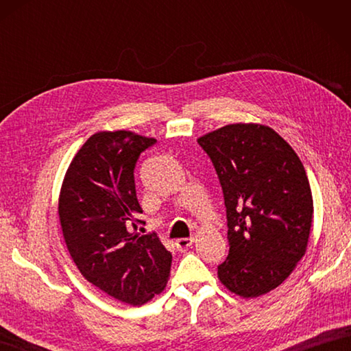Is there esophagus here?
<instances>
[{"label": "esophagus", "mask_w": 351, "mask_h": 351, "mask_svg": "<svg viewBox=\"0 0 351 351\" xmlns=\"http://www.w3.org/2000/svg\"><path fill=\"white\" fill-rule=\"evenodd\" d=\"M193 241H195L193 238H180V240L175 241V245L180 252H185L193 244Z\"/></svg>", "instance_id": "esophagus-1"}]
</instances>
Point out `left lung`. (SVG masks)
Returning a JSON list of instances; mask_svg holds the SVG:
<instances>
[{"label": "left lung", "mask_w": 351, "mask_h": 351, "mask_svg": "<svg viewBox=\"0 0 351 351\" xmlns=\"http://www.w3.org/2000/svg\"><path fill=\"white\" fill-rule=\"evenodd\" d=\"M197 143L225 197L229 255L217 267L230 293L255 299L278 288L308 249L314 200L299 155L270 126L230 123Z\"/></svg>", "instance_id": "left-lung-1"}]
</instances>
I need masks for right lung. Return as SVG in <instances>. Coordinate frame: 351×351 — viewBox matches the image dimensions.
Instances as JSON below:
<instances>
[{
    "mask_svg": "<svg viewBox=\"0 0 351 351\" xmlns=\"http://www.w3.org/2000/svg\"><path fill=\"white\" fill-rule=\"evenodd\" d=\"M155 138L117 130L88 137L58 197L64 243L84 278L113 299L141 306L167 285L171 255L158 237L130 232L143 213L134 167Z\"/></svg>",
    "mask_w": 351,
    "mask_h": 351,
    "instance_id": "right-lung-1",
    "label": "right lung"
}]
</instances>
